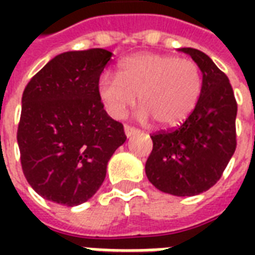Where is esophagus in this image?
Returning <instances> with one entry per match:
<instances>
[{
  "mask_svg": "<svg viewBox=\"0 0 255 255\" xmlns=\"http://www.w3.org/2000/svg\"><path fill=\"white\" fill-rule=\"evenodd\" d=\"M124 132L127 135V138H131V136H133V135H136V133L139 132V129H136V128L133 127H129V126H126V127H124Z\"/></svg>",
  "mask_w": 255,
  "mask_h": 255,
  "instance_id": "esophagus-1",
  "label": "esophagus"
}]
</instances>
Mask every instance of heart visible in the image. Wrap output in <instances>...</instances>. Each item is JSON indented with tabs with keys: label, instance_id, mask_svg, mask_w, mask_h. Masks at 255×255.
<instances>
[{
	"label": "heart",
	"instance_id": "1",
	"mask_svg": "<svg viewBox=\"0 0 255 255\" xmlns=\"http://www.w3.org/2000/svg\"><path fill=\"white\" fill-rule=\"evenodd\" d=\"M202 91V75L191 60L166 54L140 53L119 64V75L104 73L98 95L113 119H123L139 104V117L155 119L162 127L184 122L197 105Z\"/></svg>",
	"mask_w": 255,
	"mask_h": 255
}]
</instances>
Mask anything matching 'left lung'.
<instances>
[{
    "mask_svg": "<svg viewBox=\"0 0 255 255\" xmlns=\"http://www.w3.org/2000/svg\"><path fill=\"white\" fill-rule=\"evenodd\" d=\"M202 72V91L186 122L172 131L153 133L146 176L160 191L191 197L214 186L236 149L234 90L212 58L192 47H180Z\"/></svg>",
    "mask_w": 255,
    "mask_h": 255,
    "instance_id": "1",
    "label": "left lung"
}]
</instances>
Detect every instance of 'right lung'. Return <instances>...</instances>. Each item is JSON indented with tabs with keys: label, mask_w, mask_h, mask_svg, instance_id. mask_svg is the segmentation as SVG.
<instances>
[{
	"label": "right lung",
	"mask_w": 255,
	"mask_h": 255,
	"mask_svg": "<svg viewBox=\"0 0 255 255\" xmlns=\"http://www.w3.org/2000/svg\"><path fill=\"white\" fill-rule=\"evenodd\" d=\"M111 57L105 49L61 53L24 89L17 128L21 168L47 201L67 206L89 201L105 180L108 161L127 139L98 95Z\"/></svg>",
	"instance_id": "right-lung-1"
}]
</instances>
